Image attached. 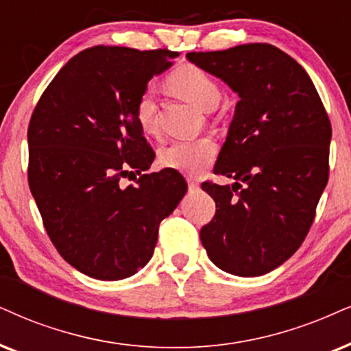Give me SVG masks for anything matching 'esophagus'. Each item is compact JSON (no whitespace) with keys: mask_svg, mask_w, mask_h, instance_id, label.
Here are the masks:
<instances>
[{"mask_svg":"<svg viewBox=\"0 0 351 351\" xmlns=\"http://www.w3.org/2000/svg\"><path fill=\"white\" fill-rule=\"evenodd\" d=\"M188 186H189V189L191 191H196V189H199V183L196 180H193V178H188Z\"/></svg>","mask_w":351,"mask_h":351,"instance_id":"obj_1","label":"esophagus"}]
</instances>
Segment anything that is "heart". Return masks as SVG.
I'll return each mask as SVG.
<instances>
[{"label":"heart","mask_w":351,"mask_h":351,"mask_svg":"<svg viewBox=\"0 0 351 351\" xmlns=\"http://www.w3.org/2000/svg\"><path fill=\"white\" fill-rule=\"evenodd\" d=\"M171 92L196 105L201 110H212L220 100V87L215 79L194 64H183L171 71L167 77ZM134 117L145 134L157 132V101L147 88L136 101ZM217 157V144L208 137L194 141H178L162 150V165L189 176H199L212 165Z\"/></svg>","instance_id":"b5f03b06"}]
</instances>
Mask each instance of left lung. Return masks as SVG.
Masks as SVG:
<instances>
[{
  "instance_id": "1",
  "label": "left lung",
  "mask_w": 351,
  "mask_h": 351,
  "mask_svg": "<svg viewBox=\"0 0 351 351\" xmlns=\"http://www.w3.org/2000/svg\"><path fill=\"white\" fill-rule=\"evenodd\" d=\"M186 58L239 97L214 168L233 183H202L217 207L202 246L225 272L264 275L311 228L329 180L330 119L308 73L280 48L247 43Z\"/></svg>"
}]
</instances>
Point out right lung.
<instances>
[{"label":"right lung","instance_id":"add662e5","mask_svg":"<svg viewBox=\"0 0 351 351\" xmlns=\"http://www.w3.org/2000/svg\"><path fill=\"white\" fill-rule=\"evenodd\" d=\"M176 56L87 48L60 69L30 118L29 186L43 227L66 263L92 278L121 280L143 269L158 225L188 191L171 168L145 173L155 152L134 117L147 82ZM131 174L135 184L123 186Z\"/></svg>","mask_w":351,"mask_h":351}]
</instances>
